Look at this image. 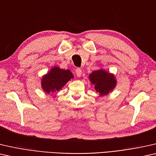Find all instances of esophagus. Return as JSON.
Here are the masks:
<instances>
[{
	"label": "esophagus",
	"instance_id": "obj_1",
	"mask_svg": "<svg viewBox=\"0 0 156 156\" xmlns=\"http://www.w3.org/2000/svg\"><path fill=\"white\" fill-rule=\"evenodd\" d=\"M76 75H77L78 77H80L81 74H82V71H81L80 69L78 68V69H76Z\"/></svg>",
	"mask_w": 156,
	"mask_h": 156
}]
</instances>
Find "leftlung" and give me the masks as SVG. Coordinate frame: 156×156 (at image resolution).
<instances>
[{"mask_svg":"<svg viewBox=\"0 0 156 156\" xmlns=\"http://www.w3.org/2000/svg\"><path fill=\"white\" fill-rule=\"evenodd\" d=\"M90 82L95 85L96 91L100 95H105L109 93L116 85V80L113 75L105 72L104 70H98L93 71L90 75Z\"/></svg>","mask_w":156,"mask_h":156,"instance_id":"1","label":"left lung"}]
</instances>
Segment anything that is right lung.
<instances>
[{"label": "right lung", "mask_w": 156, "mask_h": 156, "mask_svg": "<svg viewBox=\"0 0 156 156\" xmlns=\"http://www.w3.org/2000/svg\"><path fill=\"white\" fill-rule=\"evenodd\" d=\"M71 78H73V76L69 70H63L54 67L49 73L44 76L41 86L46 93H53L62 88Z\"/></svg>", "instance_id": "1"}]
</instances>
